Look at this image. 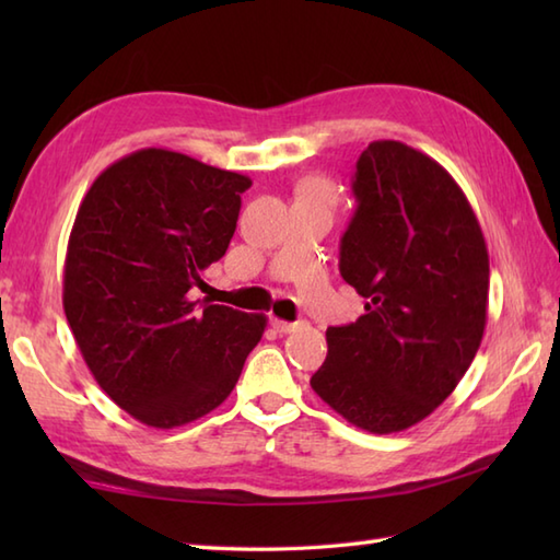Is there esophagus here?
<instances>
[{"label": "esophagus", "mask_w": 560, "mask_h": 560, "mask_svg": "<svg viewBox=\"0 0 560 560\" xmlns=\"http://www.w3.org/2000/svg\"><path fill=\"white\" fill-rule=\"evenodd\" d=\"M301 323H287V319H279V317H271V327L279 331V335H289V331L299 329Z\"/></svg>", "instance_id": "obj_1"}]
</instances>
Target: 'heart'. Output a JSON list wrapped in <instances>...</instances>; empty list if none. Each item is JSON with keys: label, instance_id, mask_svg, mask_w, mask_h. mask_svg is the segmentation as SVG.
<instances>
[{"label": "heart", "instance_id": "b5f03b06", "mask_svg": "<svg viewBox=\"0 0 560 560\" xmlns=\"http://www.w3.org/2000/svg\"><path fill=\"white\" fill-rule=\"evenodd\" d=\"M301 195H315V197L329 199L331 189H329V185L323 183V180H307V183L301 187Z\"/></svg>", "mask_w": 560, "mask_h": 560}]
</instances>
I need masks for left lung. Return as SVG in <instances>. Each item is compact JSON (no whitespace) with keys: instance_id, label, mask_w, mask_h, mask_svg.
<instances>
[{"instance_id":"left-lung-1","label":"left lung","mask_w":560,"mask_h":560,"mask_svg":"<svg viewBox=\"0 0 560 560\" xmlns=\"http://www.w3.org/2000/svg\"><path fill=\"white\" fill-rule=\"evenodd\" d=\"M351 189L339 271L365 315L327 329L311 385L349 423L397 433L435 411L477 355L489 249L462 187L401 141L368 144Z\"/></svg>"}]
</instances>
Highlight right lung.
I'll list each match as a JSON object with an SVG mask.
<instances>
[{
    "mask_svg": "<svg viewBox=\"0 0 560 560\" xmlns=\"http://www.w3.org/2000/svg\"><path fill=\"white\" fill-rule=\"evenodd\" d=\"M249 177L168 149L108 165L69 235L62 303L101 389L151 428L231 395L267 317L192 301L229 249Z\"/></svg>",
    "mask_w": 560,
    "mask_h": 560,
    "instance_id": "right-lung-1",
    "label": "right lung"
}]
</instances>
